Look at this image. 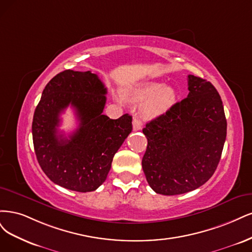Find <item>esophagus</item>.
<instances>
[{"mask_svg":"<svg viewBox=\"0 0 252 252\" xmlns=\"http://www.w3.org/2000/svg\"><path fill=\"white\" fill-rule=\"evenodd\" d=\"M142 128V123L140 119H138L137 117L133 118V129L134 131H140Z\"/></svg>","mask_w":252,"mask_h":252,"instance_id":"34e87169","label":"esophagus"}]
</instances>
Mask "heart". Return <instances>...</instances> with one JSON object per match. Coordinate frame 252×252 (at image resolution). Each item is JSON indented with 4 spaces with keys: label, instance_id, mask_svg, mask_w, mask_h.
<instances>
[{
    "label": "heart",
    "instance_id": "b5f03b06",
    "mask_svg": "<svg viewBox=\"0 0 252 252\" xmlns=\"http://www.w3.org/2000/svg\"><path fill=\"white\" fill-rule=\"evenodd\" d=\"M131 102H143L141 113L144 117L154 118L165 114L177 101V91L172 86L159 82H144L125 91Z\"/></svg>",
    "mask_w": 252,
    "mask_h": 252
}]
</instances>
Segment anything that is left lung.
Returning a JSON list of instances; mask_svg holds the SVG:
<instances>
[{
    "label": "left lung",
    "mask_w": 252,
    "mask_h": 252,
    "mask_svg": "<svg viewBox=\"0 0 252 252\" xmlns=\"http://www.w3.org/2000/svg\"><path fill=\"white\" fill-rule=\"evenodd\" d=\"M189 95L142 129V168L154 191L175 196L207 182L220 162L227 123L212 83L189 75Z\"/></svg>",
    "instance_id": "obj_1"
}]
</instances>
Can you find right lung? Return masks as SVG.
<instances>
[{
  "instance_id": "obj_1",
  "label": "right lung",
  "mask_w": 252,
  "mask_h": 252,
  "mask_svg": "<svg viewBox=\"0 0 252 252\" xmlns=\"http://www.w3.org/2000/svg\"><path fill=\"white\" fill-rule=\"evenodd\" d=\"M107 89L91 71L64 70L45 87L34 111L32 138L39 166L62 188L93 191L107 179L113 157L132 132V116L103 115ZM75 109L79 127L69 137L58 133L60 114Z\"/></svg>"
}]
</instances>
